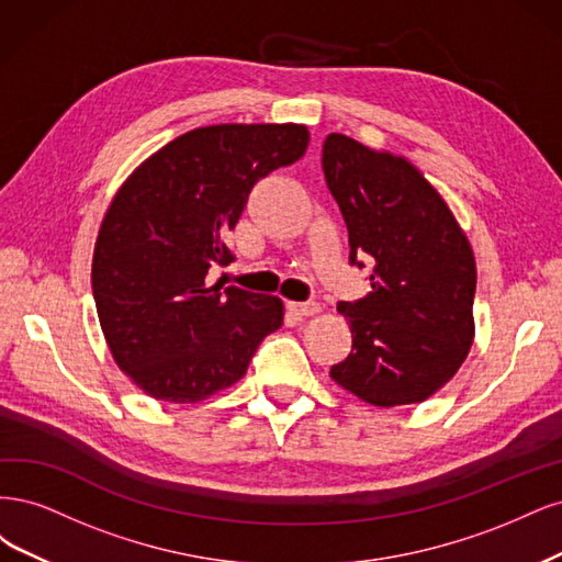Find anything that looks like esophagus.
I'll use <instances>...</instances> for the list:
<instances>
[{
	"instance_id": "obj_1",
	"label": "esophagus",
	"mask_w": 562,
	"mask_h": 562,
	"mask_svg": "<svg viewBox=\"0 0 562 562\" xmlns=\"http://www.w3.org/2000/svg\"><path fill=\"white\" fill-rule=\"evenodd\" d=\"M286 311L292 313L294 317H299V319H303V317H313V315H317L319 313V305L317 303H296V301H289L286 303Z\"/></svg>"
}]
</instances>
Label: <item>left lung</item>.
Segmentation results:
<instances>
[{"label": "left lung", "instance_id": "left-lung-1", "mask_svg": "<svg viewBox=\"0 0 562 562\" xmlns=\"http://www.w3.org/2000/svg\"><path fill=\"white\" fill-rule=\"evenodd\" d=\"M322 170L348 226L350 263L373 261L371 292L338 303L352 350L329 375L373 406L425 402L458 373L474 342L472 245L404 156L331 133Z\"/></svg>", "mask_w": 562, "mask_h": 562}]
</instances>
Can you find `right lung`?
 Returning <instances> with one entry per match:
<instances>
[{
    "instance_id": "obj_1",
    "label": "right lung",
    "mask_w": 562,
    "mask_h": 562,
    "mask_svg": "<svg viewBox=\"0 0 562 562\" xmlns=\"http://www.w3.org/2000/svg\"><path fill=\"white\" fill-rule=\"evenodd\" d=\"M311 142L296 123L195 128L149 156L106 210L93 251L100 327L119 369L154 400L195 404L245 375L282 327L278 296L210 284L259 179Z\"/></svg>"
}]
</instances>
